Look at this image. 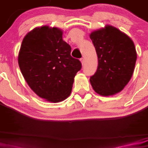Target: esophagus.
<instances>
[{
    "instance_id": "34e87169",
    "label": "esophagus",
    "mask_w": 148,
    "mask_h": 148,
    "mask_svg": "<svg viewBox=\"0 0 148 148\" xmlns=\"http://www.w3.org/2000/svg\"><path fill=\"white\" fill-rule=\"evenodd\" d=\"M80 61H81V63H82V64L83 65L84 63H85V58H80Z\"/></svg>"
}]
</instances>
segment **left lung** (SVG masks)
<instances>
[{
  "label": "left lung",
  "instance_id": "left-lung-1",
  "mask_svg": "<svg viewBox=\"0 0 148 148\" xmlns=\"http://www.w3.org/2000/svg\"><path fill=\"white\" fill-rule=\"evenodd\" d=\"M98 57L90 82L97 93L109 96L121 91L131 80L137 53L133 42L117 28L107 25L90 34Z\"/></svg>",
  "mask_w": 148,
  "mask_h": 148
}]
</instances>
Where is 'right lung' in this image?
<instances>
[{
  "label": "right lung",
  "mask_w": 148,
  "mask_h": 148,
  "mask_svg": "<svg viewBox=\"0 0 148 148\" xmlns=\"http://www.w3.org/2000/svg\"><path fill=\"white\" fill-rule=\"evenodd\" d=\"M63 32L43 26L29 32L22 42L18 63L30 88L43 99L59 102L71 95L81 62L71 56Z\"/></svg>",
  "instance_id": "obj_1"
}]
</instances>
